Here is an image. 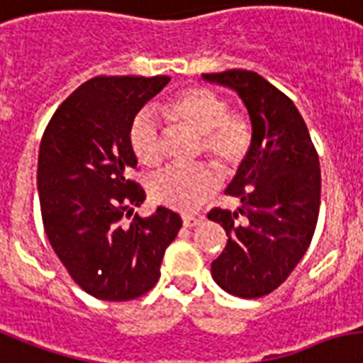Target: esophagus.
Returning a JSON list of instances; mask_svg holds the SVG:
<instances>
[{
    "label": "esophagus",
    "mask_w": 363,
    "mask_h": 363,
    "mask_svg": "<svg viewBox=\"0 0 363 363\" xmlns=\"http://www.w3.org/2000/svg\"><path fill=\"white\" fill-rule=\"evenodd\" d=\"M201 222H203L201 216H184L182 218V225H184V228H196V225H199Z\"/></svg>",
    "instance_id": "34e87169"
}]
</instances>
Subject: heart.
<instances>
[{
    "mask_svg": "<svg viewBox=\"0 0 363 363\" xmlns=\"http://www.w3.org/2000/svg\"><path fill=\"white\" fill-rule=\"evenodd\" d=\"M162 113L177 125L201 134L199 155H207L223 173L237 172L253 149V125L242 113H229V102L207 87H186L162 104ZM128 143L147 167L164 160V132L151 110H141L132 121ZM220 177L211 166L169 167L149 181L155 203L179 212H194L214 196Z\"/></svg>",
    "mask_w": 363,
    "mask_h": 363,
    "instance_id": "obj_1",
    "label": "heart"
}]
</instances>
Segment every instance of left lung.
Masks as SVG:
<instances>
[{"mask_svg": "<svg viewBox=\"0 0 363 363\" xmlns=\"http://www.w3.org/2000/svg\"><path fill=\"white\" fill-rule=\"evenodd\" d=\"M203 78L237 91L255 134L228 188L240 201L238 211L207 214L229 237L212 261V278L229 294L261 298L284 284L311 244L320 205L319 155L293 100L263 76L233 69Z\"/></svg>", "mask_w": 363, "mask_h": 363, "instance_id": "8db88e82", "label": "left lung"}]
</instances>
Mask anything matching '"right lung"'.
<instances>
[{"mask_svg":"<svg viewBox=\"0 0 363 363\" xmlns=\"http://www.w3.org/2000/svg\"><path fill=\"white\" fill-rule=\"evenodd\" d=\"M167 76H96L59 106L40 140L37 188L46 237L85 293L126 302L149 293L182 220L158 207L134 212L145 190L128 179L138 166L128 143L135 113Z\"/></svg>","mask_w":363,"mask_h":363,"instance_id":"right-lung-1","label":"right lung"}]
</instances>
